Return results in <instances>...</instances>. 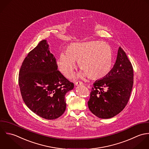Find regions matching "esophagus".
Masks as SVG:
<instances>
[{"label": "esophagus", "instance_id": "obj_1", "mask_svg": "<svg viewBox=\"0 0 149 149\" xmlns=\"http://www.w3.org/2000/svg\"><path fill=\"white\" fill-rule=\"evenodd\" d=\"M83 85V84H82V82H75V85L76 86H80V85Z\"/></svg>", "mask_w": 149, "mask_h": 149}]
</instances>
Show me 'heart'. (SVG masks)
<instances>
[{"mask_svg":"<svg viewBox=\"0 0 149 149\" xmlns=\"http://www.w3.org/2000/svg\"><path fill=\"white\" fill-rule=\"evenodd\" d=\"M75 61H78L82 70L77 78L100 79L107 77L111 70L112 50L108 44L100 41L73 43L67 47L66 53L60 54L56 64L60 72L70 78L77 68Z\"/></svg>","mask_w":149,"mask_h":149,"instance_id":"heart-1","label":"heart"}]
</instances>
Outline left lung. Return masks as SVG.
<instances>
[{"label": "left lung", "mask_w": 149, "mask_h": 149, "mask_svg": "<svg viewBox=\"0 0 149 149\" xmlns=\"http://www.w3.org/2000/svg\"><path fill=\"white\" fill-rule=\"evenodd\" d=\"M133 83L132 65L119 47L116 63L109 74L93 84L88 102L90 111L101 119L115 116L127 104Z\"/></svg>", "instance_id": "left-lung-1"}]
</instances>
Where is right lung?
Returning a JSON list of instances; mask_svg holds the SVG:
<instances>
[{"label": "right lung", "instance_id": "add662e5", "mask_svg": "<svg viewBox=\"0 0 149 149\" xmlns=\"http://www.w3.org/2000/svg\"><path fill=\"white\" fill-rule=\"evenodd\" d=\"M49 49L44 40L30 51L21 67L18 82L22 99L30 110L44 119L54 120L65 112V95L74 86L58 70Z\"/></svg>", "mask_w": 149, "mask_h": 149}]
</instances>
